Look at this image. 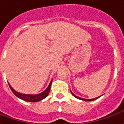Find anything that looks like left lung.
<instances>
[{
  "mask_svg": "<svg viewBox=\"0 0 124 124\" xmlns=\"http://www.w3.org/2000/svg\"><path fill=\"white\" fill-rule=\"evenodd\" d=\"M70 92H71V94H72V95H73V96H75V98H78V99H79V100H82V101H94V100H96V99H97V98H98L100 97H97L96 98H93V99H85V98H81L79 97V96H77L76 95H75V94H73V92L70 91Z\"/></svg>",
  "mask_w": 124,
  "mask_h": 124,
  "instance_id": "1",
  "label": "left lung"
}]
</instances>
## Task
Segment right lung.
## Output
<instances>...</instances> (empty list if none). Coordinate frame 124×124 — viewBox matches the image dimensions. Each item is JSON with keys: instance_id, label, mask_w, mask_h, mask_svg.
<instances>
[{"instance_id": "1", "label": "right lung", "mask_w": 124, "mask_h": 124, "mask_svg": "<svg viewBox=\"0 0 124 124\" xmlns=\"http://www.w3.org/2000/svg\"><path fill=\"white\" fill-rule=\"evenodd\" d=\"M51 83H52V80L51 81L50 83L49 84V85L47 87V89L43 92L42 93H40L39 94H21L20 92H16L12 87L11 86V85L9 83V87L10 89L13 92V93L16 95L17 97L20 98V99L23 100V101H27V102H38V101H40L43 99H44L45 98L47 97L48 96V94L49 93V91H50V88H51Z\"/></svg>"}]
</instances>
